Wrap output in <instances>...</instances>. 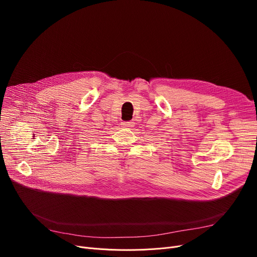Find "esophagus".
<instances>
[{
    "label": "esophagus",
    "mask_w": 257,
    "mask_h": 257,
    "mask_svg": "<svg viewBox=\"0 0 257 257\" xmlns=\"http://www.w3.org/2000/svg\"><path fill=\"white\" fill-rule=\"evenodd\" d=\"M121 125L123 127H127V128H131L134 126V121L133 120H129V121H121Z\"/></svg>",
    "instance_id": "1"
}]
</instances>
